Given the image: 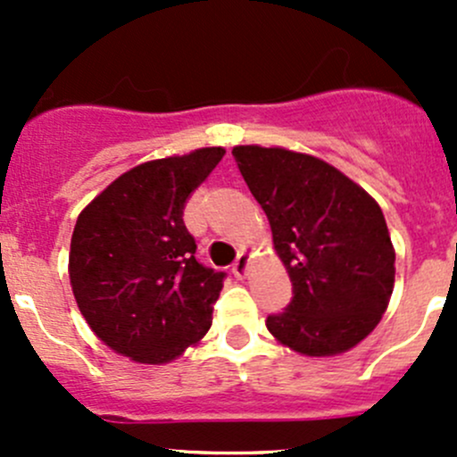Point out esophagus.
<instances>
[{"label":"esophagus","mask_w":457,"mask_h":457,"mask_svg":"<svg viewBox=\"0 0 457 457\" xmlns=\"http://www.w3.org/2000/svg\"><path fill=\"white\" fill-rule=\"evenodd\" d=\"M247 262H250V258H247L245 252H241V254L237 256V261L232 262V271L237 278H243V276L247 274Z\"/></svg>","instance_id":"1"}]
</instances>
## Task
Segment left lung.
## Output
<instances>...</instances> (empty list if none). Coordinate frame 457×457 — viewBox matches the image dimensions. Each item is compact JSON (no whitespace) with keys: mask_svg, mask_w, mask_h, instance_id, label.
I'll list each match as a JSON object with an SVG mask.
<instances>
[{"mask_svg":"<svg viewBox=\"0 0 457 457\" xmlns=\"http://www.w3.org/2000/svg\"><path fill=\"white\" fill-rule=\"evenodd\" d=\"M232 154L292 280V301L267 316V329L305 356L356 347L394 292L395 252L380 205L316 156L261 145Z\"/></svg>","mask_w":457,"mask_h":457,"instance_id":"left-lung-1","label":"left lung"}]
</instances>
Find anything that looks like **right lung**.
I'll return each instance as SVG.
<instances>
[{
	"label": "right lung",
	"instance_id": "right-lung-1",
	"mask_svg": "<svg viewBox=\"0 0 457 457\" xmlns=\"http://www.w3.org/2000/svg\"><path fill=\"white\" fill-rule=\"evenodd\" d=\"M223 154L201 147L137 165L77 219L72 294L90 329L121 356L174 361L210 329L225 271L196 261L183 210Z\"/></svg>",
	"mask_w": 457,
	"mask_h": 457
}]
</instances>
